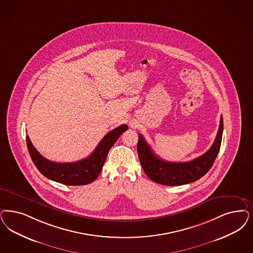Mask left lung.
<instances>
[{"instance_id":"obj_1","label":"left lung","mask_w":253,"mask_h":253,"mask_svg":"<svg viewBox=\"0 0 253 253\" xmlns=\"http://www.w3.org/2000/svg\"><path fill=\"white\" fill-rule=\"evenodd\" d=\"M223 131V119L220 117L216 139L209 150L191 162L171 163L158 157L144 137L138 134L137 153L145 173L154 182L178 186L200 179L212 167L218 155Z\"/></svg>"}]
</instances>
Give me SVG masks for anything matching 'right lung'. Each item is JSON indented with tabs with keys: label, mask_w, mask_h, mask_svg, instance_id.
<instances>
[{
	"label": "right lung",
	"mask_w": 253,
	"mask_h": 253,
	"mask_svg": "<svg viewBox=\"0 0 253 253\" xmlns=\"http://www.w3.org/2000/svg\"><path fill=\"white\" fill-rule=\"evenodd\" d=\"M128 130L123 124L109 131L100 141L94 151L86 159L74 163H55L43 157L33 146L27 135V147L31 158L41 174L53 181L69 186H80L91 183L98 177L105 165L108 151L122 133Z\"/></svg>",
	"instance_id": "right-lung-1"
}]
</instances>
